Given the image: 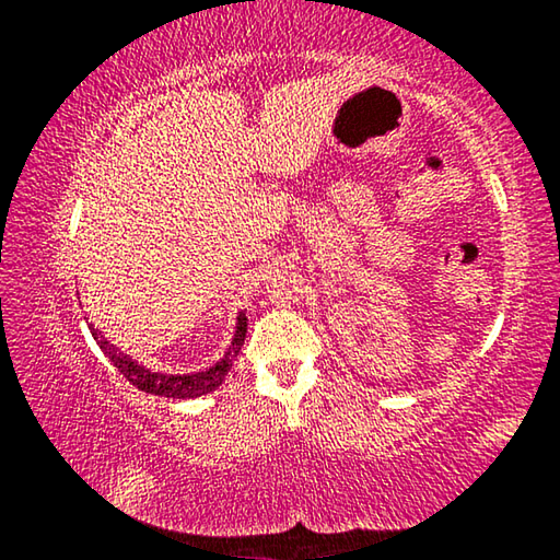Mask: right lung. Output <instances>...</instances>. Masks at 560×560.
<instances>
[{"label":"right lung","instance_id":"right-lung-1","mask_svg":"<svg viewBox=\"0 0 560 560\" xmlns=\"http://www.w3.org/2000/svg\"><path fill=\"white\" fill-rule=\"evenodd\" d=\"M93 338L98 340V346L103 353L110 358V363L118 368V373L130 381L138 390L150 393V395H160V397H173V400H189V397H200L217 390L222 385L224 375L230 373V368L234 363L236 353H240L244 346V336H246V316L240 311L236 316V330L232 338V346L226 350L224 358L220 363H214L212 368L200 373H185V375H167V373H153L150 368L140 365L138 360H132L128 353H122L120 348H116L110 343L106 336H101L98 328H93V324H89Z\"/></svg>","mask_w":560,"mask_h":560}]
</instances>
